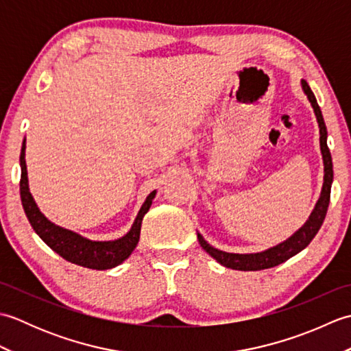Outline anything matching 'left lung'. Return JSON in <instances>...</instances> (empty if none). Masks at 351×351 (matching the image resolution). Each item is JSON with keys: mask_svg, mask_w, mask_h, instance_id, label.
I'll return each instance as SVG.
<instances>
[{"mask_svg": "<svg viewBox=\"0 0 351 351\" xmlns=\"http://www.w3.org/2000/svg\"><path fill=\"white\" fill-rule=\"evenodd\" d=\"M302 90L308 96L312 108H314V113L318 122L319 128V149H322V156H323V166H324V178H323V189L319 199L312 210L309 219L304 221V225L299 228L295 232L287 238L285 241L273 245V247L258 252V253H230V252H223L220 249H215L208 243L205 238L197 232V240L199 244L202 245V249L210 253V255L217 261L219 264L226 268H232V270H240V271H258V270H265V268H271L285 263L287 259L293 258L297 253L302 252L306 245L314 240V237L322 228L327 208H329V200H330V189L333 182V164H332V155L329 147H327V128L324 123V119L322 114V110L318 107V102L315 99V95L312 93L309 84L306 81L302 80Z\"/></svg>", "mask_w": 351, "mask_h": 351, "instance_id": "8db88e82", "label": "left lung"}]
</instances>
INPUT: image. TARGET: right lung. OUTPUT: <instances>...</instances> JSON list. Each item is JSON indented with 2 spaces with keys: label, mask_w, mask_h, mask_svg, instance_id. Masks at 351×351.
I'll return each instance as SVG.
<instances>
[{
  "label": "right lung",
  "mask_w": 351,
  "mask_h": 351,
  "mask_svg": "<svg viewBox=\"0 0 351 351\" xmlns=\"http://www.w3.org/2000/svg\"><path fill=\"white\" fill-rule=\"evenodd\" d=\"M25 147L27 146L24 138L19 156L21 200L29 225L34 229V232L45 241V244L49 245L52 250L58 253L63 259L69 261V263L86 268H93V270H108V268H114L119 264H122L125 259H128L132 250L136 249V245L138 244L141 221H143L145 214L152 205L156 190L149 193V196L146 197L143 205H141L131 229L123 237L117 238V240L95 241L90 240V238H86L75 232V230L56 225L54 221L48 220L45 217V214H42L28 187Z\"/></svg>",
  "instance_id": "obj_1"
}]
</instances>
